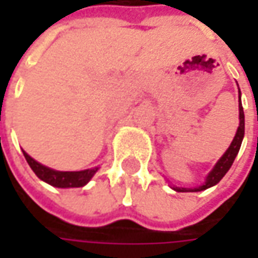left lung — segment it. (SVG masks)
Instances as JSON below:
<instances>
[{"mask_svg": "<svg viewBox=\"0 0 258 258\" xmlns=\"http://www.w3.org/2000/svg\"><path fill=\"white\" fill-rule=\"evenodd\" d=\"M238 100H240V102H238L240 126H238V129H237V134L234 136L233 142L230 145V148L225 151V154H224L223 156L220 158V161L215 164V166L213 168V171L208 173L205 182H204L201 186H197V188H179V186H173V189H175L176 192H198V191H204V189H207V188H210V186L217 185V183L223 179L224 175L228 172V169L231 168L234 159H235V156H237L238 151H240V146H241V142H243L244 138V110L243 106H241V99H240V96H238Z\"/></svg>", "mask_w": 258, "mask_h": 258, "instance_id": "left-lung-1", "label": "left lung"}]
</instances>
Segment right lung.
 <instances>
[{
  "mask_svg": "<svg viewBox=\"0 0 258 258\" xmlns=\"http://www.w3.org/2000/svg\"><path fill=\"white\" fill-rule=\"evenodd\" d=\"M24 154L27 162L30 168L34 171V173L44 182L50 183L57 188H79L85 186L86 183L92 179L94 173L97 172V168L92 169H85V171H76V172H63V171H54L51 168H47L44 165L38 164L28 154Z\"/></svg>",
  "mask_w": 258,
  "mask_h": 258,
  "instance_id": "obj_1",
  "label": "right lung"
}]
</instances>
